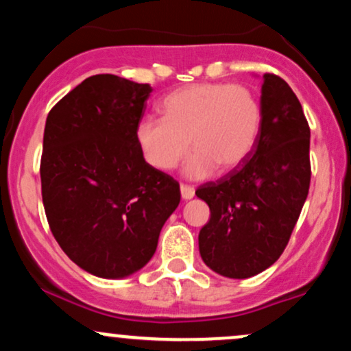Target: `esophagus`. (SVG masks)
Returning a JSON list of instances; mask_svg holds the SVG:
<instances>
[{
	"instance_id": "34e87169",
	"label": "esophagus",
	"mask_w": 351,
	"mask_h": 351,
	"mask_svg": "<svg viewBox=\"0 0 351 351\" xmlns=\"http://www.w3.org/2000/svg\"><path fill=\"white\" fill-rule=\"evenodd\" d=\"M180 191H181V198L183 199H191L193 196H195V188L189 186V184H181Z\"/></svg>"
}]
</instances>
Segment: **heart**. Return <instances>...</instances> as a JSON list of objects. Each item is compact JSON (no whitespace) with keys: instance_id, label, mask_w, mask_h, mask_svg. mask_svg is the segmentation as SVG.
<instances>
[{"instance_id":"obj_1","label":"heart","mask_w":351,"mask_h":351,"mask_svg":"<svg viewBox=\"0 0 351 351\" xmlns=\"http://www.w3.org/2000/svg\"><path fill=\"white\" fill-rule=\"evenodd\" d=\"M163 119L136 123L135 138L145 162L170 171L191 148L186 175L204 178L217 167L234 170L256 147L263 107L251 88L226 82L181 87L163 99Z\"/></svg>"}]
</instances>
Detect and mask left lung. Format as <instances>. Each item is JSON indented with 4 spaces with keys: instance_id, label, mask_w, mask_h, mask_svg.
Returning a JSON list of instances; mask_svg holds the SVG:
<instances>
[{
    "instance_id": "1",
    "label": "left lung",
    "mask_w": 351,
    "mask_h": 351,
    "mask_svg": "<svg viewBox=\"0 0 351 351\" xmlns=\"http://www.w3.org/2000/svg\"><path fill=\"white\" fill-rule=\"evenodd\" d=\"M263 125L244 163L196 189L211 217L199 231V254L209 269L247 279L284 252L310 186V128L284 79L264 74Z\"/></svg>"
}]
</instances>
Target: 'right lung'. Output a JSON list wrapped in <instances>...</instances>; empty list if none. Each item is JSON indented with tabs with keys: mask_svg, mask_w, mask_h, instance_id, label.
Returning <instances> with one entry per match:
<instances>
[{
	"mask_svg": "<svg viewBox=\"0 0 351 351\" xmlns=\"http://www.w3.org/2000/svg\"><path fill=\"white\" fill-rule=\"evenodd\" d=\"M148 84L87 77L51 108L41 156L47 223L60 249L92 276L122 279L156 251L178 208V181L145 162L135 138Z\"/></svg>",
	"mask_w": 351,
	"mask_h": 351,
	"instance_id": "obj_1",
	"label": "right lung"
}]
</instances>
